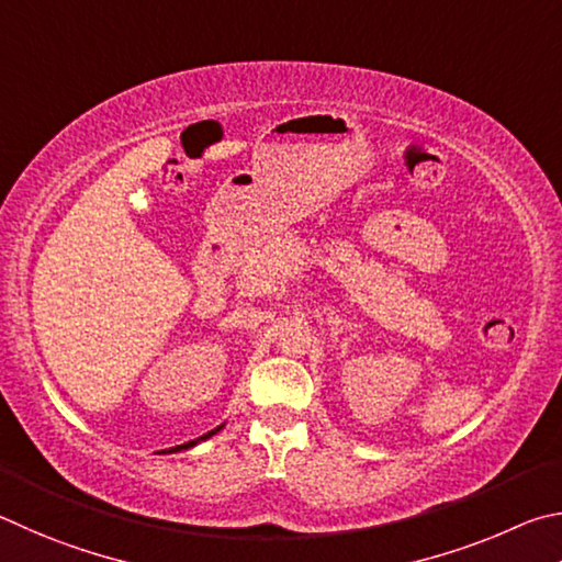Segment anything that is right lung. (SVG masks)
Segmentation results:
<instances>
[{
	"label": "right lung",
	"mask_w": 562,
	"mask_h": 562,
	"mask_svg": "<svg viewBox=\"0 0 562 562\" xmlns=\"http://www.w3.org/2000/svg\"><path fill=\"white\" fill-rule=\"evenodd\" d=\"M222 427H224V425H222ZM222 427H216V429H212V431H206V435H204V437H200V439H210V437H212V435H216V431H220ZM200 439H196V441H200ZM196 441H192V445H196Z\"/></svg>",
	"instance_id": "obj_1"
}]
</instances>
